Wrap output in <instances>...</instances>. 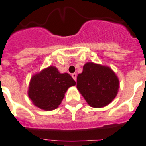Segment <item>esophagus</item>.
Segmentation results:
<instances>
[{
    "instance_id": "1",
    "label": "esophagus",
    "mask_w": 146,
    "mask_h": 146,
    "mask_svg": "<svg viewBox=\"0 0 146 146\" xmlns=\"http://www.w3.org/2000/svg\"><path fill=\"white\" fill-rule=\"evenodd\" d=\"M72 77L73 78V79H74V80H76V78H77V74H76V73H73V74H72Z\"/></svg>"
}]
</instances>
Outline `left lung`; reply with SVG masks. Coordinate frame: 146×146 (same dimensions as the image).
Here are the masks:
<instances>
[{"label":"left lung","instance_id":"8db88e82","mask_svg":"<svg viewBox=\"0 0 146 146\" xmlns=\"http://www.w3.org/2000/svg\"><path fill=\"white\" fill-rule=\"evenodd\" d=\"M77 88L91 107L102 108L116 97L119 80L111 68L87 62L78 75Z\"/></svg>","mask_w":146,"mask_h":146}]
</instances>
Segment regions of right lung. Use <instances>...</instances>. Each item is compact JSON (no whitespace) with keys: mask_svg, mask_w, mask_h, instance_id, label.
Segmentation results:
<instances>
[{"mask_svg":"<svg viewBox=\"0 0 146 146\" xmlns=\"http://www.w3.org/2000/svg\"><path fill=\"white\" fill-rule=\"evenodd\" d=\"M75 84L70 74H62L55 66H50L31 77L28 95L35 106L52 111L61 104L67 90Z\"/></svg>","mask_w":146,"mask_h":146,"instance_id":"obj_1","label":"right lung"}]
</instances>
